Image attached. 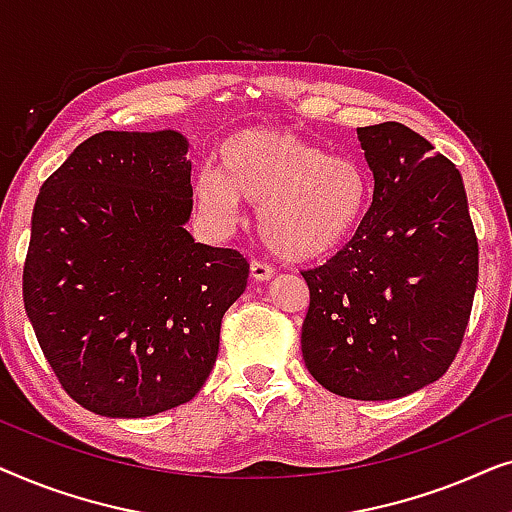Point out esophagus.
Wrapping results in <instances>:
<instances>
[{
  "label": "esophagus",
  "mask_w": 512,
  "mask_h": 512,
  "mask_svg": "<svg viewBox=\"0 0 512 512\" xmlns=\"http://www.w3.org/2000/svg\"><path fill=\"white\" fill-rule=\"evenodd\" d=\"M249 272H251V279H254V282H268V279H272V275H275V270H272L270 265L263 261H251Z\"/></svg>",
  "instance_id": "1"
}]
</instances>
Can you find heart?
<instances>
[{
	"instance_id": "b5f03b06",
	"label": "heart",
	"mask_w": 512,
	"mask_h": 512,
	"mask_svg": "<svg viewBox=\"0 0 512 512\" xmlns=\"http://www.w3.org/2000/svg\"><path fill=\"white\" fill-rule=\"evenodd\" d=\"M370 200L373 184L361 163L275 128L233 132L216 151V167L195 177V202L209 226L230 233L244 202H258V235L289 261L338 251L359 230Z\"/></svg>"
}]
</instances>
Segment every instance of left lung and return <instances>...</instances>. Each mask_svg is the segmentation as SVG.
I'll return each instance as SVG.
<instances>
[{
  "mask_svg": "<svg viewBox=\"0 0 512 512\" xmlns=\"http://www.w3.org/2000/svg\"><path fill=\"white\" fill-rule=\"evenodd\" d=\"M375 188L352 240L305 270L303 359L356 401L436 382L459 352L478 286V240L454 163L403 123L359 128Z\"/></svg>",
  "mask_w": 512,
  "mask_h": 512,
  "instance_id": "left-lung-1",
  "label": "left lung"
}]
</instances>
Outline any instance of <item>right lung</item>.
Instances as JSON below:
<instances>
[{"label":"right lung","instance_id":"obj_1","mask_svg":"<svg viewBox=\"0 0 512 512\" xmlns=\"http://www.w3.org/2000/svg\"><path fill=\"white\" fill-rule=\"evenodd\" d=\"M188 142L177 130H104L41 186L23 270L25 312L62 389L102 417L188 403L247 289L235 249L200 244Z\"/></svg>","mask_w":512,"mask_h":512}]
</instances>
